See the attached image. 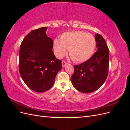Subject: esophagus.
<instances>
[{"label":"esophagus","mask_w":130,"mask_h":130,"mask_svg":"<svg viewBox=\"0 0 130 130\" xmlns=\"http://www.w3.org/2000/svg\"><path fill=\"white\" fill-rule=\"evenodd\" d=\"M66 64H67V62H66L65 61L63 60V61H62V65L63 67H64L66 66Z\"/></svg>","instance_id":"34e87169"}]
</instances>
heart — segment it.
<instances>
[{"mask_svg":"<svg viewBox=\"0 0 130 130\" xmlns=\"http://www.w3.org/2000/svg\"><path fill=\"white\" fill-rule=\"evenodd\" d=\"M95 46V37L81 31L65 33L61 40L56 38L54 41L55 53L57 57H62L69 50L72 59L77 63L84 62L91 57Z\"/></svg>","mask_w":130,"mask_h":130,"instance_id":"heart-1","label":"heart"}]
</instances>
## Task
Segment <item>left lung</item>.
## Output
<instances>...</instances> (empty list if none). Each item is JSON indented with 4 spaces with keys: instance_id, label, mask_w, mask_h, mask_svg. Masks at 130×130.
<instances>
[{
    "instance_id": "obj_1",
    "label": "left lung",
    "mask_w": 130,
    "mask_h": 130,
    "mask_svg": "<svg viewBox=\"0 0 130 130\" xmlns=\"http://www.w3.org/2000/svg\"><path fill=\"white\" fill-rule=\"evenodd\" d=\"M98 49L89 60L74 66L71 76L74 87L84 93H92L99 89L107 78L109 67V50L101 35H95Z\"/></svg>"
}]
</instances>
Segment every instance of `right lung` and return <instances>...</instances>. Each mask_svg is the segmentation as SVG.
Segmentation results:
<instances>
[{
    "label": "right lung",
    "mask_w": 130,
    "mask_h": 130,
    "mask_svg": "<svg viewBox=\"0 0 130 130\" xmlns=\"http://www.w3.org/2000/svg\"><path fill=\"white\" fill-rule=\"evenodd\" d=\"M47 27L34 30L23 40L19 54V70L25 84L36 92L52 88L62 61L52 50L53 41L46 34Z\"/></svg>",
    "instance_id": "right-lung-1"
}]
</instances>
